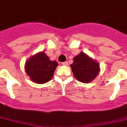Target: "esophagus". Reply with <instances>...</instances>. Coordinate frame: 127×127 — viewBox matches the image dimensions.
Listing matches in <instances>:
<instances>
[{
    "label": "esophagus",
    "mask_w": 127,
    "mask_h": 127,
    "mask_svg": "<svg viewBox=\"0 0 127 127\" xmlns=\"http://www.w3.org/2000/svg\"><path fill=\"white\" fill-rule=\"evenodd\" d=\"M68 61L63 62V63H62V64H63V65H68Z\"/></svg>",
    "instance_id": "obj_1"
}]
</instances>
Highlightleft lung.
Masks as SVG:
<instances>
[{"mask_svg": "<svg viewBox=\"0 0 127 127\" xmlns=\"http://www.w3.org/2000/svg\"><path fill=\"white\" fill-rule=\"evenodd\" d=\"M70 67L74 77L83 83L93 81L100 71V66L97 62L83 52H81L74 57Z\"/></svg>", "mask_w": 127, "mask_h": 127, "instance_id": "1", "label": "left lung"}]
</instances>
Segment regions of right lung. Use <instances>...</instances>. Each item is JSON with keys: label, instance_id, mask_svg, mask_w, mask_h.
<instances>
[{"label": "right lung", "instance_id": "add662e5", "mask_svg": "<svg viewBox=\"0 0 127 127\" xmlns=\"http://www.w3.org/2000/svg\"><path fill=\"white\" fill-rule=\"evenodd\" d=\"M58 63L51 61L44 52L32 57L26 62L25 71L31 80L36 83H47L53 76Z\"/></svg>", "mask_w": 127, "mask_h": 127}]
</instances>
